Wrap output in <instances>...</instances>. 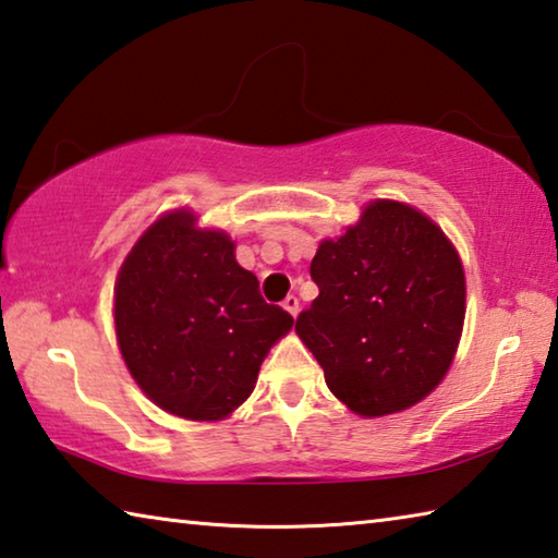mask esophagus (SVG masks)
Here are the masks:
<instances>
[{
  "instance_id": "34e87169",
  "label": "esophagus",
  "mask_w": 558,
  "mask_h": 558,
  "mask_svg": "<svg viewBox=\"0 0 558 558\" xmlns=\"http://www.w3.org/2000/svg\"><path fill=\"white\" fill-rule=\"evenodd\" d=\"M282 307H286L292 317H298V312H300V300L295 298V295H288L286 300H282Z\"/></svg>"
}]
</instances>
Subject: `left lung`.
I'll list each match as a JSON object with an SVG mask.
<instances>
[{"label":"left lung","mask_w":558,"mask_h":558,"mask_svg":"<svg viewBox=\"0 0 558 558\" xmlns=\"http://www.w3.org/2000/svg\"><path fill=\"white\" fill-rule=\"evenodd\" d=\"M319 298L298 337L329 390L361 417L402 412L437 388L465 317V278L447 234L420 209L376 199L312 258Z\"/></svg>","instance_id":"8db88e82"}]
</instances>
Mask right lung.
<instances>
[{
    "label": "right lung",
    "mask_w": 558,
    "mask_h": 558,
    "mask_svg": "<svg viewBox=\"0 0 558 558\" xmlns=\"http://www.w3.org/2000/svg\"><path fill=\"white\" fill-rule=\"evenodd\" d=\"M195 221L168 211L136 241L114 286V327L129 373L160 410L217 422L253 392L295 319L260 298L225 231Z\"/></svg>",
    "instance_id": "1"
}]
</instances>
